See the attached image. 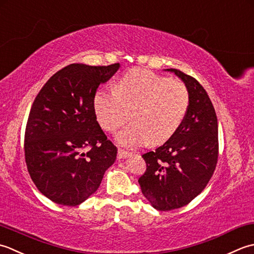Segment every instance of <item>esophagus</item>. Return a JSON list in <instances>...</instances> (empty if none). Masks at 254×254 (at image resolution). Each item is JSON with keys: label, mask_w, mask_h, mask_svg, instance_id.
<instances>
[{"label": "esophagus", "mask_w": 254, "mask_h": 254, "mask_svg": "<svg viewBox=\"0 0 254 254\" xmlns=\"http://www.w3.org/2000/svg\"><path fill=\"white\" fill-rule=\"evenodd\" d=\"M131 152H128V151H125V150L123 149H118V153H117V158L118 159H126L128 157H131Z\"/></svg>", "instance_id": "34e87169"}]
</instances>
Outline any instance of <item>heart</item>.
Wrapping results in <instances>:
<instances>
[{
	"mask_svg": "<svg viewBox=\"0 0 254 254\" xmlns=\"http://www.w3.org/2000/svg\"><path fill=\"white\" fill-rule=\"evenodd\" d=\"M189 106L183 83L142 69L127 72L117 89H101L94 97L97 121L106 131L116 130L132 111L133 122L116 136L129 148L167 141L182 125Z\"/></svg>",
	"mask_w": 254,
	"mask_h": 254,
	"instance_id": "b5f03b06",
	"label": "heart"
}]
</instances>
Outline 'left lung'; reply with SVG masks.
I'll return each mask as SVG.
<instances>
[{
  "label": "left lung",
  "mask_w": 254,
  "mask_h": 254,
  "mask_svg": "<svg viewBox=\"0 0 254 254\" xmlns=\"http://www.w3.org/2000/svg\"><path fill=\"white\" fill-rule=\"evenodd\" d=\"M167 70L188 87L189 111L168 141L142 154L147 169L138 180L144 197L162 211L192 201L206 188L218 161V123L208 94L193 76L178 69Z\"/></svg>",
  "instance_id": "8db88e82"
}]
</instances>
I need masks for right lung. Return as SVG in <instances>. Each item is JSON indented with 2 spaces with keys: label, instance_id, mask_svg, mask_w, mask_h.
<instances>
[{
  "label": "right lung",
  "instance_id": "1",
  "mask_svg": "<svg viewBox=\"0 0 254 254\" xmlns=\"http://www.w3.org/2000/svg\"><path fill=\"white\" fill-rule=\"evenodd\" d=\"M120 66L69 64L35 98L25 130V161L36 188L54 203L80 205L115 162L117 148L98 125L94 97Z\"/></svg>",
  "mask_w": 254,
  "mask_h": 254
}]
</instances>
